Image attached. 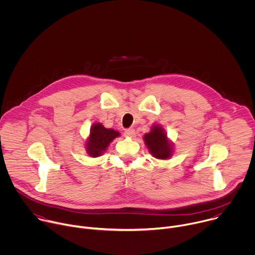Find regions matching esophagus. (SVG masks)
Wrapping results in <instances>:
<instances>
[{
  "instance_id": "obj_1",
  "label": "esophagus",
  "mask_w": 255,
  "mask_h": 255,
  "mask_svg": "<svg viewBox=\"0 0 255 255\" xmlns=\"http://www.w3.org/2000/svg\"><path fill=\"white\" fill-rule=\"evenodd\" d=\"M124 135L127 136V137H130V138H133V137H135V130L134 129H128L124 132Z\"/></svg>"
}]
</instances>
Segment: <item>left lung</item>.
I'll list each match as a JSON object with an SVG mask.
<instances>
[{
  "label": "left lung",
  "instance_id": "8db88e82",
  "mask_svg": "<svg viewBox=\"0 0 255 255\" xmlns=\"http://www.w3.org/2000/svg\"><path fill=\"white\" fill-rule=\"evenodd\" d=\"M143 141L149 153L156 159L166 160L174 154L173 143L160 124H153L150 131L144 134Z\"/></svg>",
  "mask_w": 255,
  "mask_h": 255
}]
</instances>
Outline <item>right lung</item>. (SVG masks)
I'll return each instance as SVG.
<instances>
[{
    "mask_svg": "<svg viewBox=\"0 0 255 255\" xmlns=\"http://www.w3.org/2000/svg\"><path fill=\"white\" fill-rule=\"evenodd\" d=\"M119 136H121L119 131L106 128L102 123L95 122L85 142L86 151L91 157H100L106 152L110 143Z\"/></svg>",
    "mask_w": 255,
    "mask_h": 255,
    "instance_id": "obj_1",
    "label": "right lung"
}]
</instances>
